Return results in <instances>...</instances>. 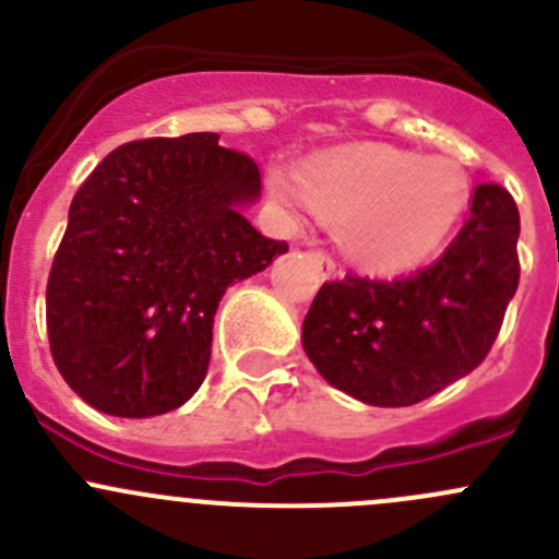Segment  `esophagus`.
Returning <instances> with one entry per match:
<instances>
[{"mask_svg": "<svg viewBox=\"0 0 559 559\" xmlns=\"http://www.w3.org/2000/svg\"><path fill=\"white\" fill-rule=\"evenodd\" d=\"M311 257H313V262L319 264L321 273H324V275H332V273H335L337 264H335V259L330 257V253H324V251H313Z\"/></svg>", "mask_w": 559, "mask_h": 559, "instance_id": "34e87169", "label": "esophagus"}]
</instances>
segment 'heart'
<instances>
[{
	"mask_svg": "<svg viewBox=\"0 0 559 559\" xmlns=\"http://www.w3.org/2000/svg\"><path fill=\"white\" fill-rule=\"evenodd\" d=\"M273 191L286 205L311 202L330 218L352 222L348 248L379 270L425 262L467 205V178L454 162L419 159L384 145L313 159L300 183L275 173Z\"/></svg>",
	"mask_w": 559,
	"mask_h": 559,
	"instance_id": "1",
	"label": "heart"
}]
</instances>
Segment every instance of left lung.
Here are the masks:
<instances>
[{
	"label": "left lung",
	"mask_w": 559,
	"mask_h": 559,
	"mask_svg": "<svg viewBox=\"0 0 559 559\" xmlns=\"http://www.w3.org/2000/svg\"><path fill=\"white\" fill-rule=\"evenodd\" d=\"M520 211L503 186L473 191L438 262L403 278L326 281L302 321L321 379L381 408L432 397L484 362L520 286Z\"/></svg>",
	"instance_id": "left-lung-1"
}]
</instances>
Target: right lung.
Listing matches in <instances>:
<instances>
[{
  "label": "right lung",
  "instance_id": "right-lung-1",
  "mask_svg": "<svg viewBox=\"0 0 559 559\" xmlns=\"http://www.w3.org/2000/svg\"><path fill=\"white\" fill-rule=\"evenodd\" d=\"M251 156L216 132L118 145L72 197L45 321L61 379L123 419L183 405L205 381L227 286L289 251L251 227Z\"/></svg>",
  "mask_w": 559,
  "mask_h": 559
}]
</instances>
